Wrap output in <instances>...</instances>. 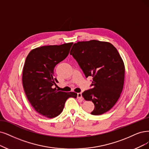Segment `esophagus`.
I'll return each mask as SVG.
<instances>
[{
	"label": "esophagus",
	"mask_w": 149,
	"mask_h": 149,
	"mask_svg": "<svg viewBox=\"0 0 149 149\" xmlns=\"http://www.w3.org/2000/svg\"><path fill=\"white\" fill-rule=\"evenodd\" d=\"M77 97L79 98V99H82V96H81V93H77Z\"/></svg>",
	"instance_id": "esophagus-1"
}]
</instances>
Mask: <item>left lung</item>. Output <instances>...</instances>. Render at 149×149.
<instances>
[{"label": "left lung", "mask_w": 149, "mask_h": 149, "mask_svg": "<svg viewBox=\"0 0 149 149\" xmlns=\"http://www.w3.org/2000/svg\"><path fill=\"white\" fill-rule=\"evenodd\" d=\"M70 54L86 78L93 77V88L82 93L86 101L95 104L91 114L107 112L116 104L123 88L125 65L117 49L109 42L93 40L74 43Z\"/></svg>", "instance_id": "8db88e82"}]
</instances>
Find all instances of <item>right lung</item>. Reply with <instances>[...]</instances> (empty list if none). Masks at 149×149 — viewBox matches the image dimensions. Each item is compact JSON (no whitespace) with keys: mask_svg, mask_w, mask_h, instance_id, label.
Wrapping results in <instances>:
<instances>
[{"mask_svg":"<svg viewBox=\"0 0 149 149\" xmlns=\"http://www.w3.org/2000/svg\"><path fill=\"white\" fill-rule=\"evenodd\" d=\"M73 43L36 48L26 59L23 71V85L27 100L36 111L47 118H54L62 112L66 100L76 98L74 92L58 91L54 69L68 56Z\"/></svg>","mask_w":149,"mask_h":149,"instance_id":"obj_1","label":"right lung"}]
</instances>
